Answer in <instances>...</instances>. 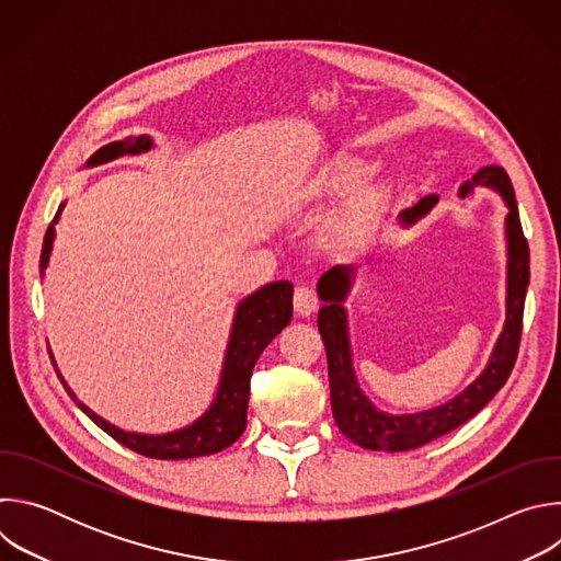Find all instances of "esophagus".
Masks as SVG:
<instances>
[{"mask_svg": "<svg viewBox=\"0 0 561 561\" xmlns=\"http://www.w3.org/2000/svg\"><path fill=\"white\" fill-rule=\"evenodd\" d=\"M293 306H295V312H297L299 317H308V314H312V312L317 310L319 299H317V295H314L312 288H308V286H297V288H295V295H293Z\"/></svg>", "mask_w": 561, "mask_h": 561, "instance_id": "esophagus-1", "label": "esophagus"}]
</instances>
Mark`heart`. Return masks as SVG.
I'll use <instances>...</instances> for the list:
<instances>
[{"label": "heart", "mask_w": 561, "mask_h": 561, "mask_svg": "<svg viewBox=\"0 0 561 561\" xmlns=\"http://www.w3.org/2000/svg\"><path fill=\"white\" fill-rule=\"evenodd\" d=\"M375 171L368 157L357 152H337L308 178L295 193L297 204L317 206L346 195L342 206L324 226V244L335 253H355L364 249L377 232L390 199L388 180H366Z\"/></svg>", "instance_id": "b5f03b06"}]
</instances>
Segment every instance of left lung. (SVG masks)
I'll return each instance as SVG.
<instances>
[{
	"label": "left lung",
	"instance_id": "obj_1",
	"mask_svg": "<svg viewBox=\"0 0 561 561\" xmlns=\"http://www.w3.org/2000/svg\"><path fill=\"white\" fill-rule=\"evenodd\" d=\"M474 188H491L500 193L508 213L504 217V239H506V322L493 346L486 368L479 373L459 394L448 402L420 411L390 415L379 411L357 383L351 335H348V310L346 299L353 290L357 266H333L317 282V295L324 301L317 314V327L322 333L329 359V381H331V407L340 431L355 444L370 450L399 453L420 448L453 428L468 422L482 411L495 392L506 383L519 348L524 299L530 279L528 268V244L522 230L519 210L515 202L513 184L502 167L479 169L470 180L459 186V197L472 195ZM439 202V195L422 197L413 208L399 213V224L413 226L424 219Z\"/></svg>",
	"mask_w": 561,
	"mask_h": 561
}]
</instances>
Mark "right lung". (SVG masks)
Masks as SVG:
<instances>
[{"label": "right lung", "mask_w": 561, "mask_h": 561, "mask_svg": "<svg viewBox=\"0 0 561 561\" xmlns=\"http://www.w3.org/2000/svg\"><path fill=\"white\" fill-rule=\"evenodd\" d=\"M154 148L152 139L148 135L126 137L119 141H111L95 150L89 159L87 167H102L124 154H141ZM66 202L59 204L55 219L50 221L42 257H39V275L44 277L53 244H55V224L61 217ZM293 317V284L271 282L255 293L247 295L234 308L232 327L226 344V355L221 364L219 383L215 390V397L210 407L188 426L162 433V435H148V433H135L124 431L108 420L100 417L95 411H91L87 404L77 399V394L70 390L61 373L57 370V377L61 379L66 392L75 399V404L82 409L104 433H108L113 439H117L122 446L152 459H191V457H204L219 453L228 448L239 435L247 428V411H249V394H251V373L255 362L260 359L262 351L282 333V329L290 322ZM53 357V355H50ZM55 364V362H53Z\"/></svg>", "instance_id": "obj_1"}]
</instances>
